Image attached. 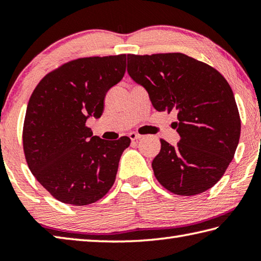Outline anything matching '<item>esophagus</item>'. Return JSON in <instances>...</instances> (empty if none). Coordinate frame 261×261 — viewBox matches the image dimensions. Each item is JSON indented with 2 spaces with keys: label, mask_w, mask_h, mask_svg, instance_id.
Here are the masks:
<instances>
[{
  "label": "esophagus",
  "mask_w": 261,
  "mask_h": 261,
  "mask_svg": "<svg viewBox=\"0 0 261 261\" xmlns=\"http://www.w3.org/2000/svg\"><path fill=\"white\" fill-rule=\"evenodd\" d=\"M129 137H130V139H131L132 141L139 140V139L143 138V136L139 135V134H137V132H131V134L129 135Z\"/></svg>",
  "instance_id": "esophagus-1"
}]
</instances>
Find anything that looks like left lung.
I'll use <instances>...</instances> for the list:
<instances>
[{
	"instance_id": "obj_1",
	"label": "left lung",
	"mask_w": 261,
	"mask_h": 261,
	"mask_svg": "<svg viewBox=\"0 0 261 261\" xmlns=\"http://www.w3.org/2000/svg\"><path fill=\"white\" fill-rule=\"evenodd\" d=\"M127 73L147 91L158 112L177 113L173 146L161 139L152 168L163 188L179 196L205 192L231 162L241 136L240 113L218 70L182 53L127 54Z\"/></svg>"
}]
</instances>
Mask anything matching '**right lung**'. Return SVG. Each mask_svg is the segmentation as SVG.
Returning <instances> with one entry per match:
<instances>
[{
    "label": "right lung",
    "mask_w": 261,
    "mask_h": 261,
    "mask_svg": "<svg viewBox=\"0 0 261 261\" xmlns=\"http://www.w3.org/2000/svg\"><path fill=\"white\" fill-rule=\"evenodd\" d=\"M125 67V54L70 61L47 73L31 95L23 127L26 162L64 204H93L113 187L131 140L101 139L86 121L101 117L105 96L121 82Z\"/></svg>",
    "instance_id": "add662e5"
}]
</instances>
